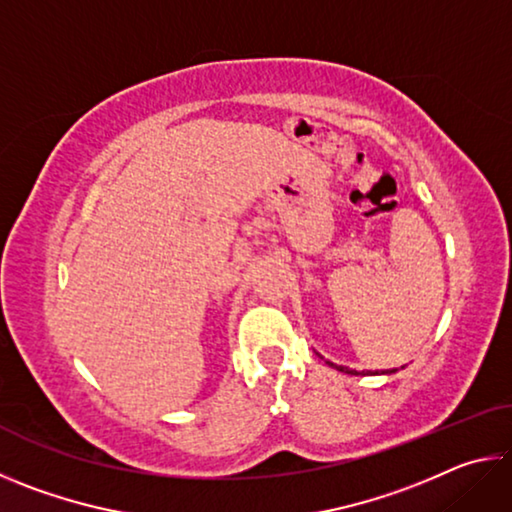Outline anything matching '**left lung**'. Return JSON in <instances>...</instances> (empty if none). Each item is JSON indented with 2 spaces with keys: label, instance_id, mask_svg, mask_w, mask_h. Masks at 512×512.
I'll use <instances>...</instances> for the list:
<instances>
[{
  "label": "left lung",
  "instance_id": "left-lung-1",
  "mask_svg": "<svg viewBox=\"0 0 512 512\" xmlns=\"http://www.w3.org/2000/svg\"><path fill=\"white\" fill-rule=\"evenodd\" d=\"M318 354V352H316ZM318 357H320V354H318ZM320 359H323V357H320ZM325 363H327V366H332V368H336V370H339V372H345V375H379V372H370V370H361V372H357V370H352V368H345V366H336V363H332V361H327L325 359ZM404 368V366H402ZM391 372H397V368H393V370H384V372H381V375H391Z\"/></svg>",
  "mask_w": 512,
  "mask_h": 512
}]
</instances>
